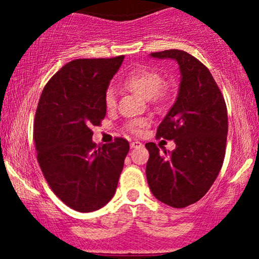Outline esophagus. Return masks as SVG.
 I'll return each mask as SVG.
<instances>
[{
	"label": "esophagus",
	"mask_w": 259,
	"mask_h": 259,
	"mask_svg": "<svg viewBox=\"0 0 259 259\" xmlns=\"http://www.w3.org/2000/svg\"><path fill=\"white\" fill-rule=\"evenodd\" d=\"M130 147H132V148H140V147H142V144L140 141H133L132 144H130Z\"/></svg>",
	"instance_id": "obj_1"
}]
</instances>
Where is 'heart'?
Returning <instances> with one entry per match:
<instances>
[{
  "label": "heart",
  "instance_id": "1",
  "mask_svg": "<svg viewBox=\"0 0 259 259\" xmlns=\"http://www.w3.org/2000/svg\"><path fill=\"white\" fill-rule=\"evenodd\" d=\"M125 85L130 90L135 91L145 99H153L163 101L167 97V89L163 84V76L150 67H139L133 70L125 78ZM117 103V94L113 88H108L105 94V105L107 108H114ZM145 125L144 120H135L129 124L130 132L140 133L141 127Z\"/></svg>",
  "mask_w": 259,
  "mask_h": 259
}]
</instances>
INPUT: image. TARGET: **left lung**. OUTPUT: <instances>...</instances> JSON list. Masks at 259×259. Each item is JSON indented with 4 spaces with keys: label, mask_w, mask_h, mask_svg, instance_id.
<instances>
[{
    "label": "left lung",
    "mask_w": 259,
    "mask_h": 259,
    "mask_svg": "<svg viewBox=\"0 0 259 259\" xmlns=\"http://www.w3.org/2000/svg\"><path fill=\"white\" fill-rule=\"evenodd\" d=\"M150 56L174 59L180 85L174 105L157 129V138L174 140L175 150L159 151L153 142L145 145L150 152L147 183L157 200L184 208L201 200L218 177L227 145V106L212 74L194 56L181 50Z\"/></svg>",
    "instance_id": "obj_1"
}]
</instances>
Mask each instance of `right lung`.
<instances>
[{
    "label": "right lung",
    "instance_id": "right-lung-1",
    "mask_svg": "<svg viewBox=\"0 0 259 259\" xmlns=\"http://www.w3.org/2000/svg\"><path fill=\"white\" fill-rule=\"evenodd\" d=\"M123 59H74L50 79L38 100V164L55 195L78 212H94L112 200L129 152L121 138L97 148L91 130L106 117V90Z\"/></svg>",
    "mask_w": 259,
    "mask_h": 259
}]
</instances>
